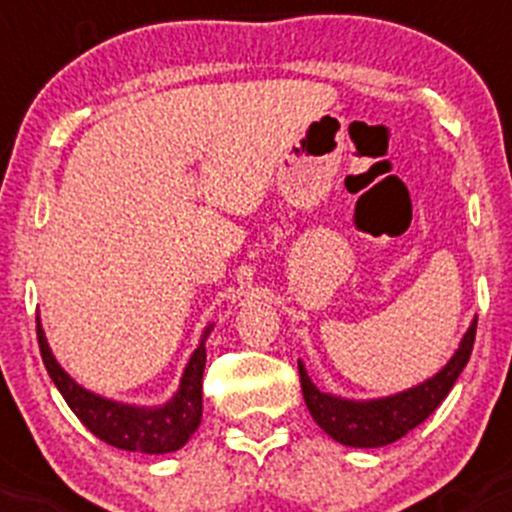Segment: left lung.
Segmentation results:
<instances>
[{
  "instance_id": "8db88e82",
  "label": "left lung",
  "mask_w": 512,
  "mask_h": 512,
  "mask_svg": "<svg viewBox=\"0 0 512 512\" xmlns=\"http://www.w3.org/2000/svg\"><path fill=\"white\" fill-rule=\"evenodd\" d=\"M476 323L478 318H473L451 360L434 377L424 379V382L414 384L409 389H402V392L387 394V397L352 399L325 392L310 379L303 360H298L305 407H308L315 424L325 434L333 436L335 441H340L342 446L377 449V446L394 444L404 434H409L414 426H419L451 392L458 374L463 372V367L468 365V357H471L473 340H476Z\"/></svg>"
}]
</instances>
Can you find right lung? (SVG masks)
Masks as SVG:
<instances>
[{
    "label": "right lung",
    "instance_id": "right-lung-1",
    "mask_svg": "<svg viewBox=\"0 0 512 512\" xmlns=\"http://www.w3.org/2000/svg\"><path fill=\"white\" fill-rule=\"evenodd\" d=\"M212 328L214 323L204 328L199 345L189 355L182 377H179L177 392L165 404L147 407V404L118 402V399L103 397V394H96L78 384L59 365V360L51 352L49 340H46L44 328H41V318H36V335H39L46 372L54 379L56 389L66 399L71 412L105 444L140 453H170L182 449L202 424V374L204 362H207V345L204 342H207Z\"/></svg>",
    "mask_w": 512,
    "mask_h": 512
}]
</instances>
